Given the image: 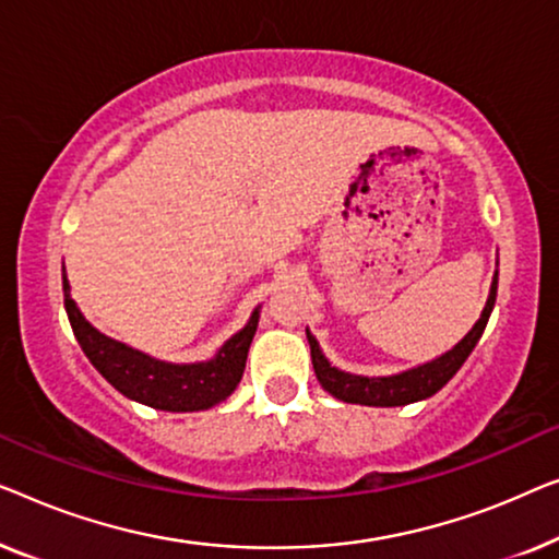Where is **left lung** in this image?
Returning <instances> with one entry per match:
<instances>
[{
	"label": "left lung",
	"instance_id": "obj_1",
	"mask_svg": "<svg viewBox=\"0 0 559 559\" xmlns=\"http://www.w3.org/2000/svg\"><path fill=\"white\" fill-rule=\"evenodd\" d=\"M497 283H499V273H493L491 290H489V298H486L481 319L476 321L474 329H471V332L463 336V340L455 344L453 349H448L445 355L426 361V365L405 369V372H400V374L365 377V374L342 372V369L332 367V361H329L324 357V352L319 349V342L313 340L309 329H306L317 380L321 382V388H324L329 395H334L336 400H344V403H355V405L397 407V405H411V403H418V400L436 395V392L443 388V384L451 380L455 372H459L463 361L468 359V355L474 352L478 340H481L484 329H486V324H489L493 304H497Z\"/></svg>",
	"mask_w": 559,
	"mask_h": 559
}]
</instances>
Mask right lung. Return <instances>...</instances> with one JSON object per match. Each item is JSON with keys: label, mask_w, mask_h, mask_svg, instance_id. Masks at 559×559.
Instances as JSON below:
<instances>
[{"label": "right lung", "mask_w": 559, "mask_h": 559, "mask_svg": "<svg viewBox=\"0 0 559 559\" xmlns=\"http://www.w3.org/2000/svg\"><path fill=\"white\" fill-rule=\"evenodd\" d=\"M62 294H66V311L73 326V334L91 365L129 400L144 403L156 411L167 413H194L219 405L238 388L242 369H246L248 349L253 342L261 306L238 334L230 336L217 355L194 365H171L144 355V352L126 347V344L100 334L91 326L70 296V283L62 269Z\"/></svg>", "instance_id": "right-lung-1"}]
</instances>
